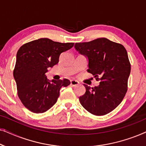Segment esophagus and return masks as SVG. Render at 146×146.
<instances>
[{
  "instance_id": "obj_1",
  "label": "esophagus",
  "mask_w": 146,
  "mask_h": 146,
  "mask_svg": "<svg viewBox=\"0 0 146 146\" xmlns=\"http://www.w3.org/2000/svg\"><path fill=\"white\" fill-rule=\"evenodd\" d=\"M79 84V82L76 80H72L70 81V85L72 86H76Z\"/></svg>"
}]
</instances>
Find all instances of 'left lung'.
<instances>
[{
	"label": "left lung",
	"instance_id": "obj_1",
	"mask_svg": "<svg viewBox=\"0 0 146 146\" xmlns=\"http://www.w3.org/2000/svg\"><path fill=\"white\" fill-rule=\"evenodd\" d=\"M74 48L88 58L87 71L100 80L92 88L84 84L86 92L79 97L80 102L94 115L107 114L121 102L127 92L131 65L126 50L106 38L76 43Z\"/></svg>",
	"mask_w": 146,
	"mask_h": 146
}]
</instances>
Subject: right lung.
I'll return each mask as SVG.
<instances>
[{"label": "right lung", "mask_w": 146, "mask_h": 146, "mask_svg": "<svg viewBox=\"0 0 146 146\" xmlns=\"http://www.w3.org/2000/svg\"><path fill=\"white\" fill-rule=\"evenodd\" d=\"M72 42L61 43L44 38L22 46L17 54L13 72L18 96L23 105L34 113H43L57 102L62 87L70 84L69 80H49L48 68L58 63L62 52L70 49Z\"/></svg>", "instance_id": "obj_1"}]
</instances>
